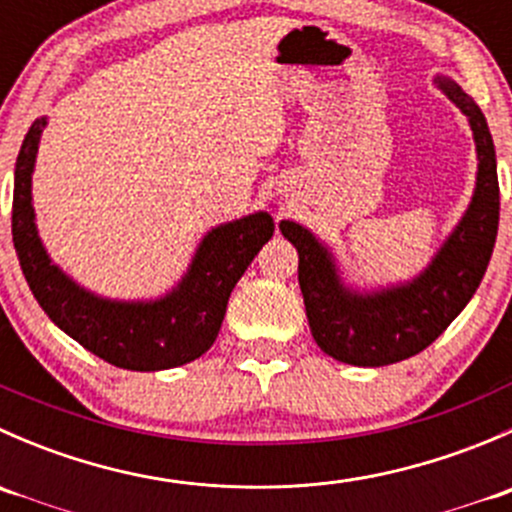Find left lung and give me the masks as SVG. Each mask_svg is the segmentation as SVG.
<instances>
[{
  "label": "left lung",
  "instance_id": "left-lung-1",
  "mask_svg": "<svg viewBox=\"0 0 512 512\" xmlns=\"http://www.w3.org/2000/svg\"><path fill=\"white\" fill-rule=\"evenodd\" d=\"M433 84L468 118L478 173L466 213L416 277L374 289L352 287L332 247L294 220L280 223L282 235L297 247L299 289L314 342L344 364L386 366L423 352L471 302L493 255L500 190L488 123L456 81L436 76Z\"/></svg>",
  "mask_w": 512,
  "mask_h": 512
}]
</instances>
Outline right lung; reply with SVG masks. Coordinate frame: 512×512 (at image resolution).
I'll use <instances>...</instances> for the list:
<instances>
[{
  "label": "right lung",
  "mask_w": 512,
  "mask_h": 512,
  "mask_svg": "<svg viewBox=\"0 0 512 512\" xmlns=\"http://www.w3.org/2000/svg\"><path fill=\"white\" fill-rule=\"evenodd\" d=\"M46 123V116L36 118L24 138L12 203L14 250L39 307L61 332L118 369L163 371L203 356L218 337L230 292L275 232L272 215L260 210L205 232L185 275L163 297H101L54 265L39 237L32 175Z\"/></svg>",
  "instance_id": "right-lung-1"
}]
</instances>
